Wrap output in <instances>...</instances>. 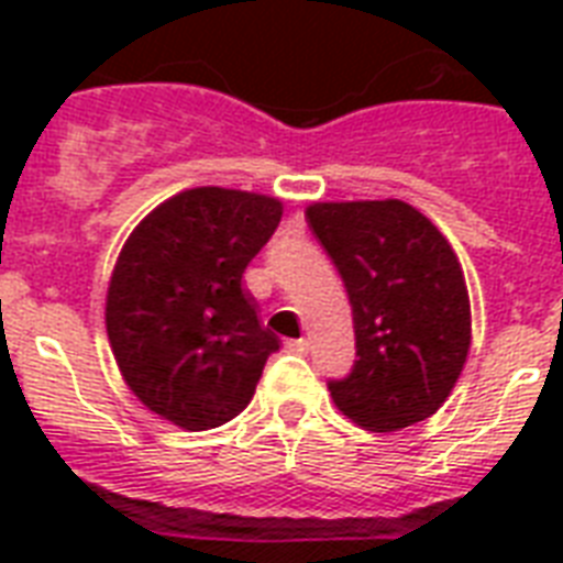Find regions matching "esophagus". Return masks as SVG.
<instances>
[{
  "mask_svg": "<svg viewBox=\"0 0 563 563\" xmlns=\"http://www.w3.org/2000/svg\"><path fill=\"white\" fill-rule=\"evenodd\" d=\"M286 351L300 353V356H303V353L309 351V342H307V339H291V342H286Z\"/></svg>",
  "mask_w": 563,
  "mask_h": 563,
  "instance_id": "obj_1",
  "label": "esophagus"
}]
</instances>
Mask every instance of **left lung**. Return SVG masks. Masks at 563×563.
Segmentation results:
<instances>
[{
  "label": "left lung",
  "mask_w": 563,
  "mask_h": 563,
  "mask_svg": "<svg viewBox=\"0 0 563 563\" xmlns=\"http://www.w3.org/2000/svg\"><path fill=\"white\" fill-rule=\"evenodd\" d=\"M307 221L351 298L356 362L330 379L335 406L371 432L441 409L471 351V300L441 230L411 203H312Z\"/></svg>",
  "instance_id": "8db88e82"
}]
</instances>
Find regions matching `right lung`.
Listing matches in <instances>:
<instances>
[{
	"label": "right lung",
	"mask_w": 563,
	"mask_h": 563,
	"mask_svg": "<svg viewBox=\"0 0 563 563\" xmlns=\"http://www.w3.org/2000/svg\"><path fill=\"white\" fill-rule=\"evenodd\" d=\"M283 216L239 189L178 192L128 236L110 277L108 339L128 388L161 418L201 432L245 409L280 351L242 274Z\"/></svg>",
	"instance_id": "obj_1"
}]
</instances>
